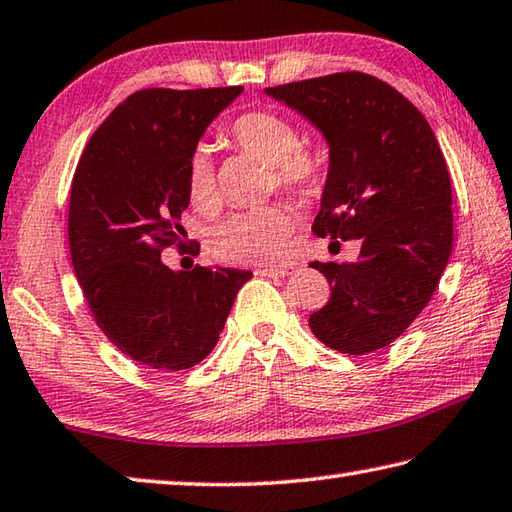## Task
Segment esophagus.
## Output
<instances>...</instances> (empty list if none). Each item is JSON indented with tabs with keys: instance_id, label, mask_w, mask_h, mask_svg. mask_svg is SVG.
Listing matches in <instances>:
<instances>
[{
	"instance_id": "1",
	"label": "esophagus",
	"mask_w": 512,
	"mask_h": 512,
	"mask_svg": "<svg viewBox=\"0 0 512 512\" xmlns=\"http://www.w3.org/2000/svg\"><path fill=\"white\" fill-rule=\"evenodd\" d=\"M288 273H293V266H264V268H259L257 271V275H262V277H286Z\"/></svg>"
}]
</instances>
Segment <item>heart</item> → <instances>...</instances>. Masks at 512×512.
<instances>
[{
	"label": "heart",
	"instance_id": "1",
	"mask_svg": "<svg viewBox=\"0 0 512 512\" xmlns=\"http://www.w3.org/2000/svg\"><path fill=\"white\" fill-rule=\"evenodd\" d=\"M230 141L241 150L271 163V181L291 194H309L322 179V159L311 147L300 145V132L286 116L268 109H250L232 120ZM185 188L194 206H217L219 185L210 154L197 147L185 165ZM293 219L282 208H259L232 217L212 239L215 253L226 262L275 266L288 253Z\"/></svg>",
	"mask_w": 512,
	"mask_h": 512
}]
</instances>
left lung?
<instances>
[{
	"instance_id": "8db88e82",
	"label": "left lung",
	"mask_w": 512,
	"mask_h": 512,
	"mask_svg": "<svg viewBox=\"0 0 512 512\" xmlns=\"http://www.w3.org/2000/svg\"><path fill=\"white\" fill-rule=\"evenodd\" d=\"M266 94L329 143L313 232L360 244L356 262H311L331 286L309 318L313 336L349 356L392 345L432 300L452 253L450 174L430 123L401 91L360 71Z\"/></svg>"
}]
</instances>
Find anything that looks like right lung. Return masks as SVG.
<instances>
[{
	"instance_id": "obj_1",
	"label": "right lung",
	"mask_w": 512,
	"mask_h": 512,
	"mask_svg": "<svg viewBox=\"0 0 512 512\" xmlns=\"http://www.w3.org/2000/svg\"><path fill=\"white\" fill-rule=\"evenodd\" d=\"M241 91H136L89 138L73 174V271L100 331L141 367L181 371L206 358L253 277L237 268L172 271L161 259L165 248L185 246L188 156Z\"/></svg>"
}]
</instances>
